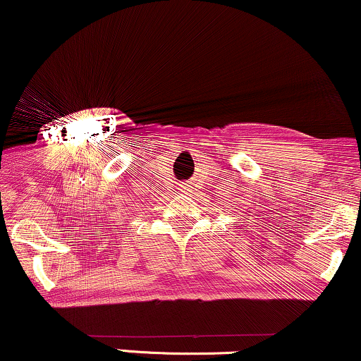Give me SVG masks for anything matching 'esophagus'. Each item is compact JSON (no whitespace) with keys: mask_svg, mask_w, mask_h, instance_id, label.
Masks as SVG:
<instances>
[{"mask_svg":"<svg viewBox=\"0 0 361 361\" xmlns=\"http://www.w3.org/2000/svg\"><path fill=\"white\" fill-rule=\"evenodd\" d=\"M181 188H183V190H186V188H185V186H181Z\"/></svg>","mask_w":361,"mask_h":361,"instance_id":"1","label":"esophagus"}]
</instances>
